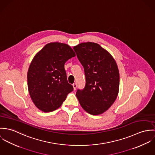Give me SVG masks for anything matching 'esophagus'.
Returning a JSON list of instances; mask_svg holds the SVG:
<instances>
[{
  "mask_svg": "<svg viewBox=\"0 0 155 155\" xmlns=\"http://www.w3.org/2000/svg\"><path fill=\"white\" fill-rule=\"evenodd\" d=\"M73 87H74V90H75V89L77 88V84L76 83H74V84H73Z\"/></svg>",
  "mask_w": 155,
  "mask_h": 155,
  "instance_id": "esophagus-1",
  "label": "esophagus"
}]
</instances>
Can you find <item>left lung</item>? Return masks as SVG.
I'll use <instances>...</instances> for the list:
<instances>
[{
    "instance_id": "obj_1",
    "label": "left lung",
    "mask_w": 155,
    "mask_h": 155,
    "mask_svg": "<svg viewBox=\"0 0 155 155\" xmlns=\"http://www.w3.org/2000/svg\"><path fill=\"white\" fill-rule=\"evenodd\" d=\"M84 67L86 86L76 96L84 110L93 115L106 111L115 101L119 91L120 74L112 56L99 44L81 43L74 47Z\"/></svg>"
}]
</instances>
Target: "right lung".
<instances>
[{
  "mask_svg": "<svg viewBox=\"0 0 155 155\" xmlns=\"http://www.w3.org/2000/svg\"><path fill=\"white\" fill-rule=\"evenodd\" d=\"M75 53L69 45L50 43L35 55L27 73L28 88L35 106L45 112L59 108L73 90L64 68Z\"/></svg>",
  "mask_w": 155,
  "mask_h": 155,
  "instance_id": "obj_1",
  "label": "right lung"
}]
</instances>
